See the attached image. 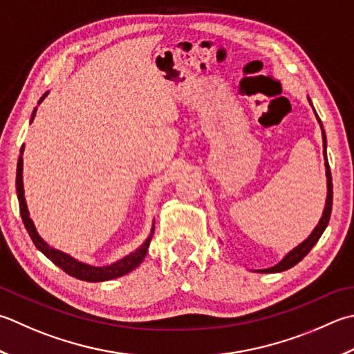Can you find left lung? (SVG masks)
I'll return each instance as SVG.
<instances>
[{"instance_id": "obj_1", "label": "left lung", "mask_w": 354, "mask_h": 354, "mask_svg": "<svg viewBox=\"0 0 354 354\" xmlns=\"http://www.w3.org/2000/svg\"><path fill=\"white\" fill-rule=\"evenodd\" d=\"M317 116V115H316ZM317 121H319L321 127H322V122L319 120V116H317ZM322 141H324V156H325V167H327V187H328V195H327V204H325V210L322 218L319 221V224L316 225V228L313 232H311L310 236L302 242L301 245H297L295 250L290 252L286 258H283L278 266H274L272 268H267V270H261L262 273H276V272H283V270H288L292 268L293 266H296L297 262H301L306 256L308 254V252L311 248L315 247V244L319 238L322 236V233L325 230V227L328 225V221H330V214H331V207H333V183H331V171H330V165H328V159H327V153H325V142H327V138H325V131L322 129Z\"/></svg>"}]
</instances>
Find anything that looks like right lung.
Wrapping results in <instances>:
<instances>
[{"instance_id":"obj_1","label":"right lung","mask_w":354,"mask_h":354,"mask_svg":"<svg viewBox=\"0 0 354 354\" xmlns=\"http://www.w3.org/2000/svg\"><path fill=\"white\" fill-rule=\"evenodd\" d=\"M43 98H41L39 101H43ZM35 112H37V109L33 110L32 120L35 116ZM21 151H23V149H21ZM17 195H18L21 218H23L26 230H27V233H29V236L32 238L35 247H37L38 250L43 252L55 266H58L61 270H64L67 274L73 276V278H76V279L87 281V282H102V281L120 278V276L126 274V273L131 272L133 268H136L145 258V253H147V248H149V244L151 241V234L135 253L129 254L127 258L121 259L120 262H116V264H113V266L102 267V268L81 264V262H76L75 259H72L71 256H67L58 250H53V248L48 247L46 242L38 236L37 230H35V225L32 223V219L29 216V210H27V205H26L24 189H23V156L18 158V165H17ZM151 233H153V230H151Z\"/></svg>"}]
</instances>
